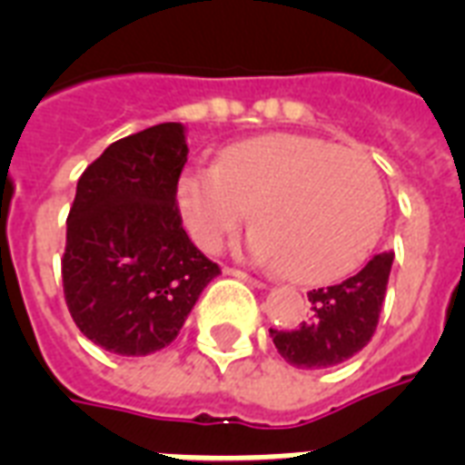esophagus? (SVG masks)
I'll return each instance as SVG.
<instances>
[{
  "instance_id": "esophagus-1",
  "label": "esophagus",
  "mask_w": 465,
  "mask_h": 465,
  "mask_svg": "<svg viewBox=\"0 0 465 465\" xmlns=\"http://www.w3.org/2000/svg\"><path fill=\"white\" fill-rule=\"evenodd\" d=\"M223 273L225 275H232V278L244 280V282H249V285H254V287H266V285H263V282H261V280L252 278V275H247V273H244V271H237V268H225Z\"/></svg>"
}]
</instances>
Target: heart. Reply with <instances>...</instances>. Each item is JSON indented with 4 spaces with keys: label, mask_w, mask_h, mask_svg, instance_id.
<instances>
[{
    "label": "heart",
    "mask_w": 465,
    "mask_h": 465,
    "mask_svg": "<svg viewBox=\"0 0 465 465\" xmlns=\"http://www.w3.org/2000/svg\"><path fill=\"white\" fill-rule=\"evenodd\" d=\"M175 199L192 242L204 252H216L252 206L256 228L244 252L306 285L356 271L385 223L375 168L349 149L297 133L230 144L216 166L180 173Z\"/></svg>",
    "instance_id": "heart-1"
}]
</instances>
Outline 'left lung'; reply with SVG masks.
<instances>
[{
	"label": "left lung",
	"instance_id": "left-lung-1",
	"mask_svg": "<svg viewBox=\"0 0 465 465\" xmlns=\"http://www.w3.org/2000/svg\"><path fill=\"white\" fill-rule=\"evenodd\" d=\"M394 252L373 256L340 285L311 290V313L294 330H273L271 337L287 363L318 371L359 354L378 328Z\"/></svg>",
	"mask_w": 465,
	"mask_h": 465
}]
</instances>
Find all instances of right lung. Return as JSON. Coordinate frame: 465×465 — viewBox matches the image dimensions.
<instances>
[{"label": "right lung", "mask_w": 465, "mask_h": 465, "mask_svg": "<svg viewBox=\"0 0 465 465\" xmlns=\"http://www.w3.org/2000/svg\"><path fill=\"white\" fill-rule=\"evenodd\" d=\"M187 128L159 123L123 137L85 168L66 221L64 294L80 332L118 356H147L178 337L221 273L183 230L175 185Z\"/></svg>", "instance_id": "right-lung-1"}]
</instances>
